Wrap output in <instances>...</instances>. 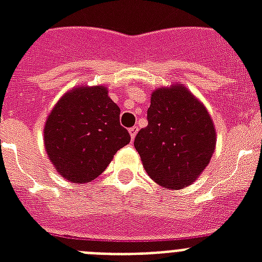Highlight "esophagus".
<instances>
[{
	"mask_svg": "<svg viewBox=\"0 0 262 262\" xmlns=\"http://www.w3.org/2000/svg\"><path fill=\"white\" fill-rule=\"evenodd\" d=\"M137 132H139V127H137V126H133V127H130V129H129V133H130L132 139H135L136 135H137Z\"/></svg>",
	"mask_w": 262,
	"mask_h": 262,
	"instance_id": "esophagus-1",
	"label": "esophagus"
}]
</instances>
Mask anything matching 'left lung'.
Here are the masks:
<instances>
[{
    "label": "left lung",
    "mask_w": 262,
    "mask_h": 262,
    "mask_svg": "<svg viewBox=\"0 0 262 262\" xmlns=\"http://www.w3.org/2000/svg\"><path fill=\"white\" fill-rule=\"evenodd\" d=\"M216 147V129L207 107L182 84L151 94L148 125L135 148L143 167L158 185L179 190L203 174Z\"/></svg>",
    "instance_id": "1"
}]
</instances>
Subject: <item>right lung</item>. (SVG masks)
<instances>
[{"instance_id": "1", "label": "right lung", "mask_w": 262, "mask_h": 262, "mask_svg": "<svg viewBox=\"0 0 262 262\" xmlns=\"http://www.w3.org/2000/svg\"><path fill=\"white\" fill-rule=\"evenodd\" d=\"M119 107L104 85H77L54 104L43 127L45 149L61 177L73 183L98 178L118 149L130 143Z\"/></svg>"}]
</instances>
